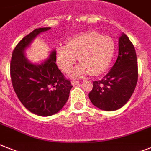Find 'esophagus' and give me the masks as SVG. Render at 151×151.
<instances>
[{
    "mask_svg": "<svg viewBox=\"0 0 151 151\" xmlns=\"http://www.w3.org/2000/svg\"><path fill=\"white\" fill-rule=\"evenodd\" d=\"M71 84L73 85H79L80 84V81H71Z\"/></svg>",
    "mask_w": 151,
    "mask_h": 151,
    "instance_id": "esophagus-1",
    "label": "esophagus"
}]
</instances>
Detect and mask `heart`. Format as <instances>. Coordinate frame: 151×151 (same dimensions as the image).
<instances>
[{
    "label": "heart",
    "instance_id": "1",
    "mask_svg": "<svg viewBox=\"0 0 151 151\" xmlns=\"http://www.w3.org/2000/svg\"><path fill=\"white\" fill-rule=\"evenodd\" d=\"M114 53V43L110 37L88 30L66 40V45L56 48V61L64 73H68L75 64L77 57L81 64L72 72L74 78L90 73L98 76L109 67Z\"/></svg>",
    "mask_w": 151,
    "mask_h": 151
}]
</instances>
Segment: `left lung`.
I'll list each match as a JSON object with an SVG mask.
<instances>
[{
  "mask_svg": "<svg viewBox=\"0 0 151 151\" xmlns=\"http://www.w3.org/2000/svg\"><path fill=\"white\" fill-rule=\"evenodd\" d=\"M137 81L136 50L128 36L122 34L119 38L117 61L102 80L93 81V88L88 96L92 104L101 110H118L129 100Z\"/></svg>",
  "mask_w": 151,
  "mask_h": 151,
  "instance_id": "8db88e82",
  "label": "left lung"
}]
</instances>
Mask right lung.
<instances>
[{
  "instance_id": "obj_1",
  "label": "right lung",
  "mask_w": 151,
  "mask_h": 151,
  "mask_svg": "<svg viewBox=\"0 0 151 151\" xmlns=\"http://www.w3.org/2000/svg\"><path fill=\"white\" fill-rule=\"evenodd\" d=\"M49 29L38 28L25 36L14 48L10 63L12 83L19 99L29 111L43 117L59 112L73 87L55 63V51L40 65L31 63L25 56V48L34 37Z\"/></svg>"
}]
</instances>
